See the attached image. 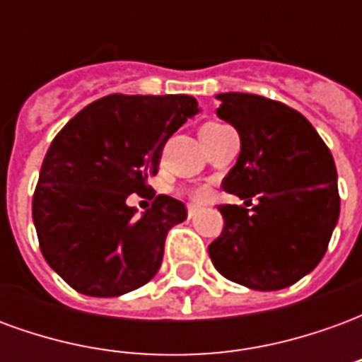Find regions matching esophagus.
I'll return each instance as SVG.
<instances>
[{"mask_svg":"<svg viewBox=\"0 0 362 362\" xmlns=\"http://www.w3.org/2000/svg\"><path fill=\"white\" fill-rule=\"evenodd\" d=\"M196 213H197L196 205H188V217H189V219H194V217H196Z\"/></svg>","mask_w":362,"mask_h":362,"instance_id":"34e87169","label":"esophagus"}]
</instances>
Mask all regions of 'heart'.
<instances>
[{"mask_svg":"<svg viewBox=\"0 0 362 362\" xmlns=\"http://www.w3.org/2000/svg\"><path fill=\"white\" fill-rule=\"evenodd\" d=\"M207 126H209V124H207ZM205 194H207V192H205L204 188H194L192 189V199L202 202V199H205Z\"/></svg>","mask_w":362,"mask_h":362,"instance_id":"heart-1","label":"heart"}]
</instances>
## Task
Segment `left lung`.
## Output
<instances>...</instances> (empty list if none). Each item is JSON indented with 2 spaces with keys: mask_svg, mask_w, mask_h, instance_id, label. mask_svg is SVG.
<instances>
[{
  "mask_svg": "<svg viewBox=\"0 0 362 362\" xmlns=\"http://www.w3.org/2000/svg\"><path fill=\"white\" fill-rule=\"evenodd\" d=\"M217 116L240 135L223 189L244 204L219 205L225 227L209 244L215 269L254 291H279L324 258L339 217L332 153L300 112L266 96L221 93Z\"/></svg>",
  "mask_w": 362,
  "mask_h": 362,
  "instance_id": "1",
  "label": "left lung"
}]
</instances>
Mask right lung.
<instances>
[{
  "instance_id": "add662e5",
  "label": "right lung",
  "mask_w": 362,
  "mask_h": 362,
  "mask_svg": "<svg viewBox=\"0 0 362 362\" xmlns=\"http://www.w3.org/2000/svg\"><path fill=\"white\" fill-rule=\"evenodd\" d=\"M197 114L188 95H108L54 137L33 196V221L48 266L89 296H119L149 283L166 233L186 205L157 196L141 217L126 199L145 196L168 137Z\"/></svg>"
}]
</instances>
